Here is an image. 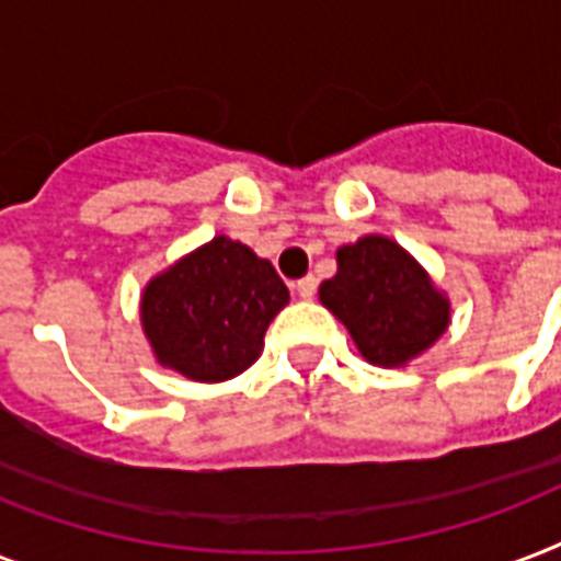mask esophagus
Wrapping results in <instances>:
<instances>
[{"mask_svg":"<svg viewBox=\"0 0 561 561\" xmlns=\"http://www.w3.org/2000/svg\"><path fill=\"white\" fill-rule=\"evenodd\" d=\"M297 294L299 299H311L317 294V279L314 276H306V279L297 282Z\"/></svg>","mask_w":561,"mask_h":561,"instance_id":"1","label":"esophagus"}]
</instances>
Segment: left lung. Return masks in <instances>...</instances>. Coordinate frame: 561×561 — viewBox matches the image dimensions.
Here are the masks:
<instances>
[{
	"mask_svg": "<svg viewBox=\"0 0 561 561\" xmlns=\"http://www.w3.org/2000/svg\"><path fill=\"white\" fill-rule=\"evenodd\" d=\"M364 360L396 369L425 355L451 323V299L413 255L387 236L337 247V273L320 285Z\"/></svg>",
	"mask_w": 561,
	"mask_h": 561,
	"instance_id": "1",
	"label": "left lung"
}]
</instances>
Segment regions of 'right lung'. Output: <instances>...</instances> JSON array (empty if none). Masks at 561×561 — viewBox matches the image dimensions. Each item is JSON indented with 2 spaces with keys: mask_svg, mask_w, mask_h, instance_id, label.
<instances>
[{
  "mask_svg": "<svg viewBox=\"0 0 561 561\" xmlns=\"http://www.w3.org/2000/svg\"><path fill=\"white\" fill-rule=\"evenodd\" d=\"M288 299L267 259L215 236L148 279L139 323L160 367L218 383L259 360L264 332Z\"/></svg>",
  "mask_w": 561,
  "mask_h": 561,
  "instance_id": "right-lung-1",
  "label": "right lung"
}]
</instances>
